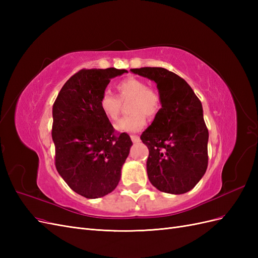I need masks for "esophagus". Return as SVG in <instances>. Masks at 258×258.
<instances>
[{"instance_id": "esophagus-1", "label": "esophagus", "mask_w": 258, "mask_h": 258, "mask_svg": "<svg viewBox=\"0 0 258 258\" xmlns=\"http://www.w3.org/2000/svg\"><path fill=\"white\" fill-rule=\"evenodd\" d=\"M130 138H131L132 142H134V143H138V142H140V137H139V136H131Z\"/></svg>"}]
</instances>
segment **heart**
<instances>
[{"mask_svg":"<svg viewBox=\"0 0 258 258\" xmlns=\"http://www.w3.org/2000/svg\"><path fill=\"white\" fill-rule=\"evenodd\" d=\"M118 98L108 90L102 92L99 99V108L107 119L115 121L118 119L121 112V101L131 99L128 111L131 113L124 116L116 123V129L126 132H137L146 123V116L154 118L161 110L162 100L157 90L147 87V84L136 79L128 77L116 84Z\"/></svg>","mask_w":258,"mask_h":258,"instance_id":"b5f03b06","label":"heart"}]
</instances>
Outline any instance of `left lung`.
Instances as JSON below:
<instances>
[{
    "mask_svg": "<svg viewBox=\"0 0 258 258\" xmlns=\"http://www.w3.org/2000/svg\"><path fill=\"white\" fill-rule=\"evenodd\" d=\"M157 84L162 105L141 136L150 155L146 170L150 182L168 194L192 189L208 167L209 131L202 104L182 77L163 68L131 69Z\"/></svg>",
    "mask_w": 258,
    "mask_h": 258,
    "instance_id": "obj_1",
    "label": "left lung"
}]
</instances>
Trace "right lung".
<instances>
[{
  "label": "right lung",
  "mask_w": 258,
  "mask_h": 258,
  "mask_svg": "<svg viewBox=\"0 0 258 258\" xmlns=\"http://www.w3.org/2000/svg\"><path fill=\"white\" fill-rule=\"evenodd\" d=\"M127 70L83 69L70 77L52 106L54 165L70 188L95 199L118 185L132 141L116 134L99 108V99L114 77Z\"/></svg>",
  "instance_id": "1"
}]
</instances>
